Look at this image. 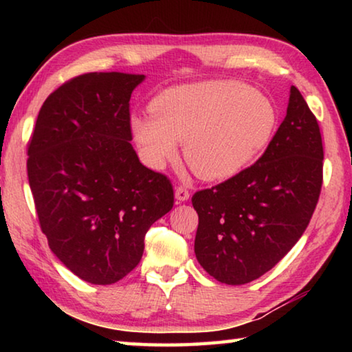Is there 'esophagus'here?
I'll use <instances>...</instances> for the list:
<instances>
[{
    "label": "esophagus",
    "mask_w": 352,
    "mask_h": 352,
    "mask_svg": "<svg viewBox=\"0 0 352 352\" xmlns=\"http://www.w3.org/2000/svg\"><path fill=\"white\" fill-rule=\"evenodd\" d=\"M175 199L178 201H186L189 199V190L184 186H177L175 188Z\"/></svg>",
    "instance_id": "1"
}]
</instances>
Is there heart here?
<instances>
[{
  "label": "heart",
  "instance_id": "obj_1",
  "mask_svg": "<svg viewBox=\"0 0 352 352\" xmlns=\"http://www.w3.org/2000/svg\"><path fill=\"white\" fill-rule=\"evenodd\" d=\"M151 113L130 118L144 162L162 168L183 142L184 160L205 180L241 172L267 147L278 122L269 98L225 80L168 88L153 98Z\"/></svg>",
  "mask_w": 352,
  "mask_h": 352
}]
</instances>
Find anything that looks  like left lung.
Segmentation results:
<instances>
[{
  "mask_svg": "<svg viewBox=\"0 0 352 352\" xmlns=\"http://www.w3.org/2000/svg\"><path fill=\"white\" fill-rule=\"evenodd\" d=\"M323 158L317 118L292 87L287 115L258 162L192 195L200 265L230 285L252 283L273 269L311 222Z\"/></svg>",
  "mask_w": 352,
  "mask_h": 352,
  "instance_id": "obj_1",
  "label": "left lung"
}]
</instances>
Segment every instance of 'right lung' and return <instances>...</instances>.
Here are the masks:
<instances>
[{
  "mask_svg": "<svg viewBox=\"0 0 352 352\" xmlns=\"http://www.w3.org/2000/svg\"><path fill=\"white\" fill-rule=\"evenodd\" d=\"M142 74L87 73L52 91L28 144L40 228L80 279L113 284L140 264L153 222L174 206L168 177L130 144V96Z\"/></svg>",
  "mask_w": 352,
  "mask_h": 352,
  "instance_id": "right-lung-1",
  "label": "right lung"
}]
</instances>
